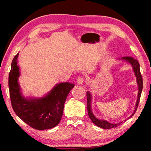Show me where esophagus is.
<instances>
[{"mask_svg":"<svg viewBox=\"0 0 151 151\" xmlns=\"http://www.w3.org/2000/svg\"><path fill=\"white\" fill-rule=\"evenodd\" d=\"M84 81V78L83 77H81V76H80V77H78L77 80H76V83L78 84H82Z\"/></svg>","mask_w":151,"mask_h":151,"instance_id":"esophagus-1","label":"esophagus"}]
</instances>
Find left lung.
Listing matches in <instances>:
<instances>
[{
    "label": "left lung",
    "mask_w": 151,
    "mask_h": 151,
    "mask_svg": "<svg viewBox=\"0 0 151 151\" xmlns=\"http://www.w3.org/2000/svg\"><path fill=\"white\" fill-rule=\"evenodd\" d=\"M119 60L125 61V62L129 63L132 67L133 71L136 78V82L137 84V87H138V93H137V101L136 103L135 108H134V111L132 113V114L129 117H128L127 119H124L123 121L120 122V123H111L110 122L107 121L106 120L99 119L96 117L94 115V114H93V111L91 110L92 95L90 92L87 91V93H86V95H87V106H88V112L89 117L90 118V119L92 121L93 123L95 125H97V127L102 128V129H113V128H115V127H117L123 123L124 121H127L129 119H130V117H132L133 116L137 110V106H138L139 99L141 97V94H142V91L143 89V78L140 73L139 63H138V62H137V60L130 56L123 57V58H119Z\"/></svg>",
    "instance_id": "left-lung-1"
}]
</instances>
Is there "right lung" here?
<instances>
[{
    "instance_id": "right-lung-1",
    "label": "right lung",
    "mask_w": 151,
    "mask_h": 151,
    "mask_svg": "<svg viewBox=\"0 0 151 151\" xmlns=\"http://www.w3.org/2000/svg\"><path fill=\"white\" fill-rule=\"evenodd\" d=\"M17 53L12 60L8 86L12 108L16 115L33 129L43 130L52 129L63 115L64 103L75 84L69 82L57 84L42 97H25L19 84L21 73L17 65Z\"/></svg>"
}]
</instances>
